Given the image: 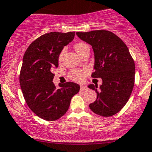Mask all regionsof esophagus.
<instances>
[{"instance_id": "34e87169", "label": "esophagus", "mask_w": 152, "mask_h": 152, "mask_svg": "<svg viewBox=\"0 0 152 152\" xmlns=\"http://www.w3.org/2000/svg\"><path fill=\"white\" fill-rule=\"evenodd\" d=\"M87 89V87H86L85 85H81V87H80V90H82V91H84V90H86Z\"/></svg>"}]
</instances>
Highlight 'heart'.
Masks as SVG:
<instances>
[{"label": "heart", "instance_id": "b5f03b06", "mask_svg": "<svg viewBox=\"0 0 152 152\" xmlns=\"http://www.w3.org/2000/svg\"><path fill=\"white\" fill-rule=\"evenodd\" d=\"M88 48V45H86L84 42H79V43H76V45H74V48L76 50V51L77 52V53L79 55H80L82 52L84 51L85 48ZM65 49H63L62 50V51L59 53V56H58V62L60 63L62 62V59H63L64 55H65ZM86 74H87V72L85 70H79V69H76V70H72L70 73V77L73 80L76 81V82H82L85 79L86 76Z\"/></svg>", "mask_w": 152, "mask_h": 152}]
</instances>
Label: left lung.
I'll list each match as a JSON object with an SVG mask.
<instances>
[{
  "instance_id": "obj_1",
  "label": "left lung",
  "mask_w": 152,
  "mask_h": 152,
  "mask_svg": "<svg viewBox=\"0 0 152 152\" xmlns=\"http://www.w3.org/2000/svg\"><path fill=\"white\" fill-rule=\"evenodd\" d=\"M76 35L93 48L95 71L91 76L102 79L99 88L93 84L88 85L97 93L90 109L104 117L114 115L127 103L134 87L135 66L128 48L109 31L77 32Z\"/></svg>"
}]
</instances>
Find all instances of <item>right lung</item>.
Segmentation results:
<instances>
[{
  "label": "right lung",
  "instance_id": "obj_1",
  "mask_svg": "<svg viewBox=\"0 0 152 152\" xmlns=\"http://www.w3.org/2000/svg\"><path fill=\"white\" fill-rule=\"evenodd\" d=\"M75 32H50L30 44L23 59L20 85L29 108L38 117L48 121L66 113L70 100L80 86L66 82L56 89L52 82V70L59 65L58 56L64 46L74 39Z\"/></svg>",
  "mask_w": 152,
  "mask_h": 152
}]
</instances>
